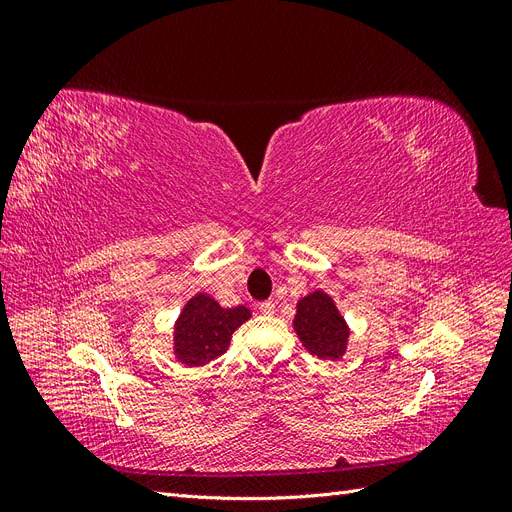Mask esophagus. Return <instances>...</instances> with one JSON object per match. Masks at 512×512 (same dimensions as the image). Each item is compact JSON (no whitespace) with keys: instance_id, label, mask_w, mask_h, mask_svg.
I'll return each instance as SVG.
<instances>
[{"instance_id":"obj_1","label":"esophagus","mask_w":512,"mask_h":512,"mask_svg":"<svg viewBox=\"0 0 512 512\" xmlns=\"http://www.w3.org/2000/svg\"><path fill=\"white\" fill-rule=\"evenodd\" d=\"M258 309H260L262 314H269V316H271V314L275 312V303H273V301H262V303L258 305Z\"/></svg>"}]
</instances>
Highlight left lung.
<instances>
[{
  "mask_svg": "<svg viewBox=\"0 0 512 512\" xmlns=\"http://www.w3.org/2000/svg\"><path fill=\"white\" fill-rule=\"evenodd\" d=\"M294 331L318 359H339L346 352L350 329L327 292L316 290L297 303Z\"/></svg>",
  "mask_w": 512,
  "mask_h": 512,
  "instance_id": "left-lung-1",
  "label": "left lung"
}]
</instances>
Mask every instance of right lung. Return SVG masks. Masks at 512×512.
I'll use <instances>...</instances> for the list:
<instances>
[{
	"mask_svg": "<svg viewBox=\"0 0 512 512\" xmlns=\"http://www.w3.org/2000/svg\"><path fill=\"white\" fill-rule=\"evenodd\" d=\"M250 316L245 305L224 309L209 294H196L185 303L175 322L177 361L188 367H203L218 359L228 350L232 333Z\"/></svg>",
	"mask_w": 512,
	"mask_h": 512,
	"instance_id": "obj_1",
	"label": "right lung"
}]
</instances>
